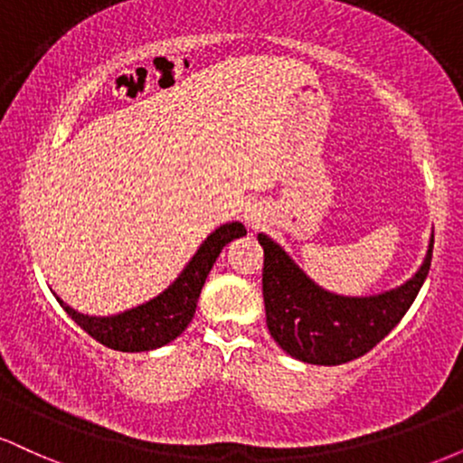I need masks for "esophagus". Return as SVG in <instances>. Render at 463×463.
I'll return each mask as SVG.
<instances>
[{
  "label": "esophagus",
  "instance_id": "34e87169",
  "mask_svg": "<svg viewBox=\"0 0 463 463\" xmlns=\"http://www.w3.org/2000/svg\"><path fill=\"white\" fill-rule=\"evenodd\" d=\"M265 217H268V211H265L261 204H257V202H254V204H248L246 211H243V220H246V224L252 228V231L263 226Z\"/></svg>",
  "mask_w": 463,
  "mask_h": 463
}]
</instances>
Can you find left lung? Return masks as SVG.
I'll use <instances>...</instances> for the list:
<instances>
[{"mask_svg": "<svg viewBox=\"0 0 463 463\" xmlns=\"http://www.w3.org/2000/svg\"><path fill=\"white\" fill-rule=\"evenodd\" d=\"M263 246L265 320L274 342L294 359L313 365H339L361 357L402 320L431 268L427 257L411 279L374 296H339L307 276L272 237Z\"/></svg>", "mask_w": 463, "mask_h": 463, "instance_id": "left-lung-1", "label": "left lung"}]
</instances>
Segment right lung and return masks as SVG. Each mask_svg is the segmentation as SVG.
<instances>
[{
  "instance_id": "1",
  "label": "right lung",
  "mask_w": 463,
  "mask_h": 463,
  "mask_svg": "<svg viewBox=\"0 0 463 463\" xmlns=\"http://www.w3.org/2000/svg\"><path fill=\"white\" fill-rule=\"evenodd\" d=\"M243 235H246V226L241 222H228V224L215 228L167 289L124 313L104 317L87 316V313H80L69 307L58 296L56 300L82 331H87L104 346L121 350V353H143V350L161 348L165 344L174 342L194 320L195 302H198L206 276L213 268L215 259L220 257L222 248Z\"/></svg>"
}]
</instances>
